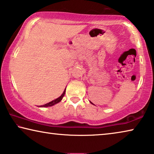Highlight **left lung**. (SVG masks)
Listing matches in <instances>:
<instances>
[{
	"label": "left lung",
	"mask_w": 154,
	"mask_h": 154,
	"mask_svg": "<svg viewBox=\"0 0 154 154\" xmlns=\"http://www.w3.org/2000/svg\"><path fill=\"white\" fill-rule=\"evenodd\" d=\"M90 103H91V102H90Z\"/></svg>",
	"instance_id": "obj_1"
}]
</instances>
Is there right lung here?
Returning <instances> with one entry per match:
<instances>
[{"label":"right lung","instance_id":"right-lung-1","mask_svg":"<svg viewBox=\"0 0 154 154\" xmlns=\"http://www.w3.org/2000/svg\"><path fill=\"white\" fill-rule=\"evenodd\" d=\"M65 92H66V88H65L64 90V92H63V93L62 94V95H61L60 96V97H58V98L55 99V100L51 101V102H49V103H48L45 104V105H41V107H48V106H53V105H56V104L60 103V101L62 100V98L64 97V94H65Z\"/></svg>","mask_w":154,"mask_h":154}]
</instances>
